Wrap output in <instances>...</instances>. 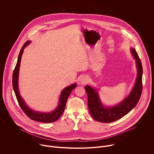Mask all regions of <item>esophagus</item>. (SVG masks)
Instances as JSON below:
<instances>
[{
	"instance_id": "34e87169",
	"label": "esophagus",
	"mask_w": 154,
	"mask_h": 154,
	"mask_svg": "<svg viewBox=\"0 0 154 154\" xmlns=\"http://www.w3.org/2000/svg\"><path fill=\"white\" fill-rule=\"evenodd\" d=\"M89 82V78L88 76H83L81 79V83L83 85L86 84Z\"/></svg>"
}]
</instances>
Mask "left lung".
<instances>
[{"label":"left lung","mask_w":154,"mask_h":154,"mask_svg":"<svg viewBox=\"0 0 154 154\" xmlns=\"http://www.w3.org/2000/svg\"><path fill=\"white\" fill-rule=\"evenodd\" d=\"M131 52L136 60L138 74L132 90L122 102L115 106L105 107L102 104L97 91L90 86H85L89 111L96 121L105 123L117 121L128 113L138 103L143 90V66L136 50L131 48Z\"/></svg>","instance_id":"left-lung-1"}]
</instances>
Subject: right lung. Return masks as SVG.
<instances>
[{
  "mask_svg": "<svg viewBox=\"0 0 154 154\" xmlns=\"http://www.w3.org/2000/svg\"><path fill=\"white\" fill-rule=\"evenodd\" d=\"M30 42H31L30 41H27L20 51L18 58H17V61L13 73V78H12L13 88V90H14V91L19 106L29 118H30L33 121H36L40 122H45V123L53 122L56 121L63 114L64 110V108L66 106V104L68 99L71 91H72V90L74 89L75 86H77V83H74L66 88H65L61 91L60 96L58 105L57 108L53 112H51L50 113H42V112H35L32 110V109H30L26 104L23 98L21 97L19 94V91L18 88V76H19V67H20V63L22 55H23V53L24 52V49L29 45Z\"/></svg>",
  "mask_w": 154,
  "mask_h": 154,
  "instance_id": "obj_1",
  "label": "right lung"
}]
</instances>
